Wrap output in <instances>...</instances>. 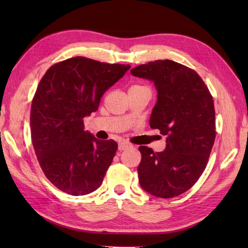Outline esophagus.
Wrapping results in <instances>:
<instances>
[{
    "label": "esophagus",
    "instance_id": "34e87169",
    "mask_svg": "<svg viewBox=\"0 0 248 248\" xmlns=\"http://www.w3.org/2000/svg\"><path fill=\"white\" fill-rule=\"evenodd\" d=\"M129 147H131V144L128 143V141H120V143L118 144V149L120 151L124 150L125 148H129Z\"/></svg>",
    "mask_w": 248,
    "mask_h": 248
}]
</instances>
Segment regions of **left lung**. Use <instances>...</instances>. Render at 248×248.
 Here are the masks:
<instances>
[{
    "mask_svg": "<svg viewBox=\"0 0 248 248\" xmlns=\"http://www.w3.org/2000/svg\"><path fill=\"white\" fill-rule=\"evenodd\" d=\"M155 82L157 102L150 128L166 135V149L140 146L139 181L146 192L172 198L191 188L208 164L215 140L212 94L198 73L173 61H155L131 70Z\"/></svg>",
    "mask_w": 248,
    "mask_h": 248,
    "instance_id": "1",
    "label": "left lung"
}]
</instances>
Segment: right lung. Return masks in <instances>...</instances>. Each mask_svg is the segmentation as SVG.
Here are the masks:
<instances>
[{
	"label": "right lung",
	"instance_id": "obj_1",
	"mask_svg": "<svg viewBox=\"0 0 248 248\" xmlns=\"http://www.w3.org/2000/svg\"><path fill=\"white\" fill-rule=\"evenodd\" d=\"M130 68L77 56L52 65L40 80L31 108V143L46 177L61 191L81 196L102 184L118 146L84 131L83 119Z\"/></svg>",
	"mask_w": 248,
	"mask_h": 248
}]
</instances>
